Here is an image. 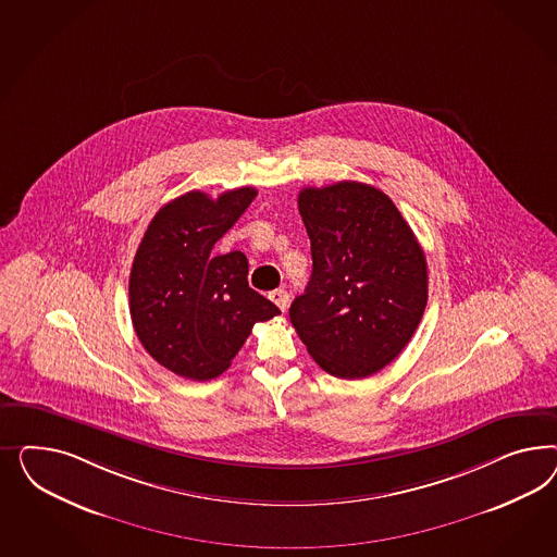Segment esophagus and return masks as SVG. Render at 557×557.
Wrapping results in <instances>:
<instances>
[{
  "instance_id": "obj_1",
  "label": "esophagus",
  "mask_w": 557,
  "mask_h": 557,
  "mask_svg": "<svg viewBox=\"0 0 557 557\" xmlns=\"http://www.w3.org/2000/svg\"><path fill=\"white\" fill-rule=\"evenodd\" d=\"M270 300L284 312L287 308V304H289V294H287L286 289H273L270 294Z\"/></svg>"
}]
</instances>
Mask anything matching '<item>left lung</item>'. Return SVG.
<instances>
[{"label": "left lung", "mask_w": 557, "mask_h": 557, "mask_svg": "<svg viewBox=\"0 0 557 557\" xmlns=\"http://www.w3.org/2000/svg\"><path fill=\"white\" fill-rule=\"evenodd\" d=\"M298 210L312 275L289 306L308 354L335 377L361 380L392 363L426 306V259L400 210L359 182L304 187Z\"/></svg>", "instance_id": "obj_1"}]
</instances>
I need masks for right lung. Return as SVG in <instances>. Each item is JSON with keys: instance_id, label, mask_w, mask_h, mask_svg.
<instances>
[{"instance_id": "obj_1", "label": "right lung", "mask_w": 557, "mask_h": 557, "mask_svg": "<svg viewBox=\"0 0 557 557\" xmlns=\"http://www.w3.org/2000/svg\"><path fill=\"white\" fill-rule=\"evenodd\" d=\"M255 196L253 187L216 200L187 191L154 214L138 245L128 282L136 337L157 363L187 380L219 377L255 322L280 314L249 287L245 253H212Z\"/></svg>"}]
</instances>
